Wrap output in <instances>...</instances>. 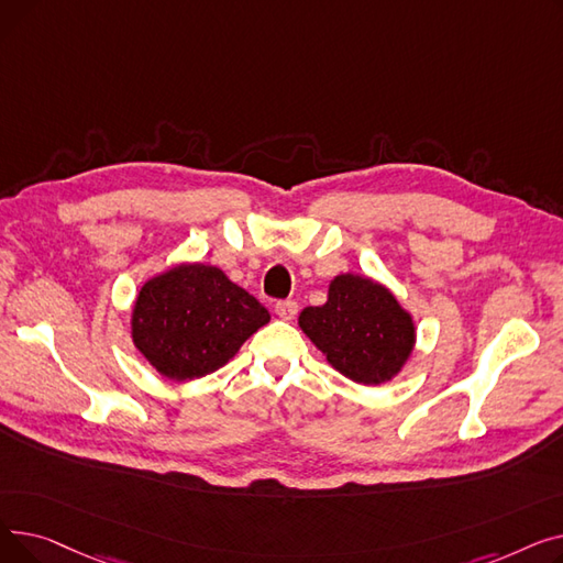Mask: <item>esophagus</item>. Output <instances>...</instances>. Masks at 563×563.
Instances as JSON below:
<instances>
[{
  "mask_svg": "<svg viewBox=\"0 0 563 563\" xmlns=\"http://www.w3.org/2000/svg\"><path fill=\"white\" fill-rule=\"evenodd\" d=\"M297 312H299L297 301H278V303H276V314H278L280 319H285V321H291L294 317H297Z\"/></svg>",
  "mask_w": 563,
  "mask_h": 563,
  "instance_id": "34e87169",
  "label": "esophagus"
}]
</instances>
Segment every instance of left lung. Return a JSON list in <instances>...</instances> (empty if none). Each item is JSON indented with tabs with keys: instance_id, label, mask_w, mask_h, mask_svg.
<instances>
[{
	"instance_id": "left-lung-1",
	"label": "left lung",
	"mask_w": 563,
	"mask_h": 563,
	"mask_svg": "<svg viewBox=\"0 0 563 563\" xmlns=\"http://www.w3.org/2000/svg\"><path fill=\"white\" fill-rule=\"evenodd\" d=\"M301 331L346 378L380 386L401 372L416 346V323L395 294L367 276L340 274L329 301L299 314Z\"/></svg>"
}]
</instances>
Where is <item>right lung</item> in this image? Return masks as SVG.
<instances>
[{
    "label": "right lung",
    "instance_id": "obj_1",
    "mask_svg": "<svg viewBox=\"0 0 563 563\" xmlns=\"http://www.w3.org/2000/svg\"><path fill=\"white\" fill-rule=\"evenodd\" d=\"M269 319L219 266L177 264L141 287L132 340L162 376L191 380L223 367Z\"/></svg>",
    "mask_w": 563,
    "mask_h": 563
}]
</instances>
